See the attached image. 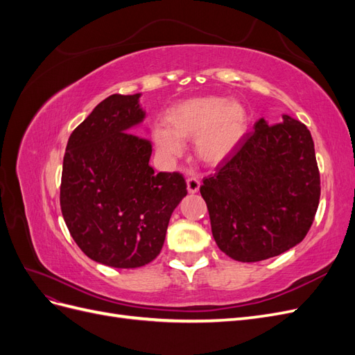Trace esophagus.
I'll return each instance as SVG.
<instances>
[{
    "instance_id": "esophagus-1",
    "label": "esophagus",
    "mask_w": 355,
    "mask_h": 355,
    "mask_svg": "<svg viewBox=\"0 0 355 355\" xmlns=\"http://www.w3.org/2000/svg\"><path fill=\"white\" fill-rule=\"evenodd\" d=\"M187 189L189 194H197L198 189H200V179L191 176L187 179Z\"/></svg>"
}]
</instances>
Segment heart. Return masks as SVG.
<instances>
[{"label": "heart", "instance_id": "heart-1", "mask_svg": "<svg viewBox=\"0 0 355 355\" xmlns=\"http://www.w3.org/2000/svg\"><path fill=\"white\" fill-rule=\"evenodd\" d=\"M165 125H157L153 137L158 151L175 158L184 153V141H196L201 163L220 166L239 151L249 133V115L244 106L222 96L185 99L166 112Z\"/></svg>", "mask_w": 355, "mask_h": 355}]
</instances>
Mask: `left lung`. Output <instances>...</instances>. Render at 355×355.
Returning a JSON list of instances; mask_svg holds the SVG:
<instances>
[{"label":"left lung","instance_id":"left-lung-1","mask_svg":"<svg viewBox=\"0 0 355 355\" xmlns=\"http://www.w3.org/2000/svg\"><path fill=\"white\" fill-rule=\"evenodd\" d=\"M254 132L214 176L204 179L201 197L209 209L219 249L239 262H259L305 239L320 201L314 141L305 124L287 114Z\"/></svg>","mask_w":355,"mask_h":355}]
</instances>
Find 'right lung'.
<instances>
[{
  "instance_id": "obj_1",
  "label": "right lung",
  "mask_w": 355,
  "mask_h": 355,
  "mask_svg": "<svg viewBox=\"0 0 355 355\" xmlns=\"http://www.w3.org/2000/svg\"><path fill=\"white\" fill-rule=\"evenodd\" d=\"M141 96L102 101L71 133L63 157V219L92 261L112 268L154 261L171 213L187 197L182 175L155 173L151 144L132 135L146 116Z\"/></svg>"
}]
</instances>
